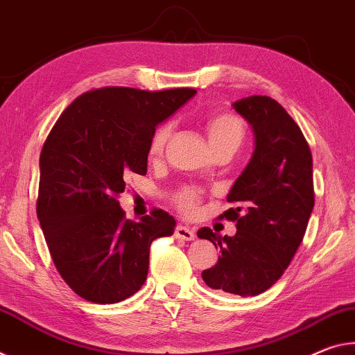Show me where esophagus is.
<instances>
[{
    "instance_id": "34e87169",
    "label": "esophagus",
    "mask_w": 355,
    "mask_h": 355,
    "mask_svg": "<svg viewBox=\"0 0 355 355\" xmlns=\"http://www.w3.org/2000/svg\"><path fill=\"white\" fill-rule=\"evenodd\" d=\"M174 236H176L178 239H182V241H193L195 239V231L189 228V226L178 225L176 230H174Z\"/></svg>"
}]
</instances>
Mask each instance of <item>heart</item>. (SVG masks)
Wrapping results in <instances>:
<instances>
[{"instance_id": "heart-1", "label": "heart", "mask_w": 355, "mask_h": 355, "mask_svg": "<svg viewBox=\"0 0 355 355\" xmlns=\"http://www.w3.org/2000/svg\"><path fill=\"white\" fill-rule=\"evenodd\" d=\"M209 143L212 149L217 146H225V144H232L239 146L243 138V123L241 118H237L232 113H217L207 119L206 124ZM173 133V124L164 123L157 127L149 141V155L159 157L164 153L165 144L168 143ZM201 195L198 190L184 189L174 196V202L181 209L184 214H195L198 209Z\"/></svg>"}]
</instances>
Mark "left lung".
Segmentation results:
<instances>
[{
    "instance_id": "obj_1",
    "label": "left lung",
    "mask_w": 355,
    "mask_h": 355,
    "mask_svg": "<svg viewBox=\"0 0 355 355\" xmlns=\"http://www.w3.org/2000/svg\"><path fill=\"white\" fill-rule=\"evenodd\" d=\"M232 107L254 133L252 160L228 195L237 207L218 217L237 231L230 237L201 228L198 237L222 252L202 270L207 286L247 297L278 282L304 239L315 206L313 159L300 127L274 98L250 96Z\"/></svg>"
}]
</instances>
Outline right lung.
I'll return each instance as SVG.
<instances>
[{"instance_id": "add662e5", "label": "right lung", "mask_w": 355, "mask_h": 355, "mask_svg": "<svg viewBox=\"0 0 355 355\" xmlns=\"http://www.w3.org/2000/svg\"><path fill=\"white\" fill-rule=\"evenodd\" d=\"M195 92L92 89L64 110L46 137L37 218L58 272L85 300L116 304L135 294L148 277L150 243L173 234L176 220L168 212L154 209L133 222L118 196L130 171L146 174L157 124Z\"/></svg>"}]
</instances>
